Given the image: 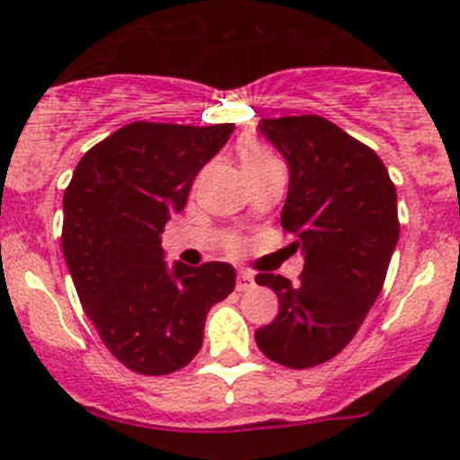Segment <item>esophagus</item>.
Here are the masks:
<instances>
[{
  "mask_svg": "<svg viewBox=\"0 0 460 460\" xmlns=\"http://www.w3.org/2000/svg\"><path fill=\"white\" fill-rule=\"evenodd\" d=\"M252 288H255V279H252V274L248 272L237 274V281H235L237 292H246V289H252Z\"/></svg>",
  "mask_w": 460,
  "mask_h": 460,
  "instance_id": "1",
  "label": "esophagus"
}]
</instances>
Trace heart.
Wrapping results in <instances>:
<instances>
[{"label":"heart","instance_id":"obj_1","mask_svg":"<svg viewBox=\"0 0 460 460\" xmlns=\"http://www.w3.org/2000/svg\"><path fill=\"white\" fill-rule=\"evenodd\" d=\"M237 162H240L244 177H248L277 164V157L263 149L261 145H257L255 140H242L240 146H237Z\"/></svg>","mask_w":460,"mask_h":460}]
</instances>
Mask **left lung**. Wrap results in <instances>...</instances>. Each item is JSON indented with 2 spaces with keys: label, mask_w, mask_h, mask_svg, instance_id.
<instances>
[{
  "label": "left lung",
  "mask_w": 460,
  "mask_h": 460,
  "mask_svg": "<svg viewBox=\"0 0 460 460\" xmlns=\"http://www.w3.org/2000/svg\"><path fill=\"white\" fill-rule=\"evenodd\" d=\"M257 128L289 166L281 226L305 266L296 285L255 277L279 298V315L255 341L274 363L314 367L350 344L381 294L400 235L395 186L376 153L322 116L261 119Z\"/></svg>",
  "instance_id": "obj_1"
}]
</instances>
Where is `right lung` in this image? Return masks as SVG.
Returning <instances> with one entry per match:
<instances>
[{
	"label": "right lung",
	"instance_id": "1",
	"mask_svg": "<svg viewBox=\"0 0 460 460\" xmlns=\"http://www.w3.org/2000/svg\"><path fill=\"white\" fill-rule=\"evenodd\" d=\"M234 123L138 120L94 145L65 190L62 251L79 303L125 367L164 376L203 346L208 311L235 288V268L168 266L164 226L186 208L194 177Z\"/></svg>",
	"mask_w": 460,
	"mask_h": 460
}]
</instances>
